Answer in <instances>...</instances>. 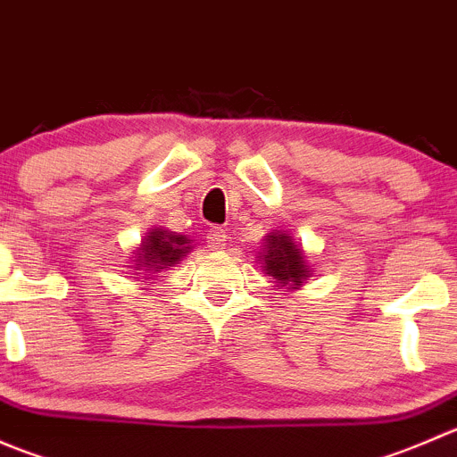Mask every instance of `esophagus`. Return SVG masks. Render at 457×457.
<instances>
[{
    "label": "esophagus",
    "instance_id": "esophagus-1",
    "mask_svg": "<svg viewBox=\"0 0 457 457\" xmlns=\"http://www.w3.org/2000/svg\"><path fill=\"white\" fill-rule=\"evenodd\" d=\"M225 245H228V234H225V229H210V234H207V247L212 252H220L225 250Z\"/></svg>",
    "mask_w": 457,
    "mask_h": 457
}]
</instances>
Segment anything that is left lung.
Wrapping results in <instances>:
<instances>
[{"label":"left lung","mask_w":457,"mask_h":457,"mask_svg":"<svg viewBox=\"0 0 457 457\" xmlns=\"http://www.w3.org/2000/svg\"><path fill=\"white\" fill-rule=\"evenodd\" d=\"M262 241L265 243L256 258L261 261V270L274 278V287L292 289V292L301 289L314 271V267L307 262L301 243L296 245L294 237L278 229H271Z\"/></svg>","instance_id":"left-lung-1"}]
</instances>
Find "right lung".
Listing matches in <instances>:
<instances>
[{
    "label": "right lung",
    "mask_w": 457,
    "mask_h": 457,
    "mask_svg": "<svg viewBox=\"0 0 457 457\" xmlns=\"http://www.w3.org/2000/svg\"><path fill=\"white\" fill-rule=\"evenodd\" d=\"M190 252L192 245L186 234L170 232L165 228H150L141 238V245L132 252L135 256L130 270H137L132 278H143V283L154 280L152 276L179 265Z\"/></svg>",
    "instance_id": "1"
}]
</instances>
